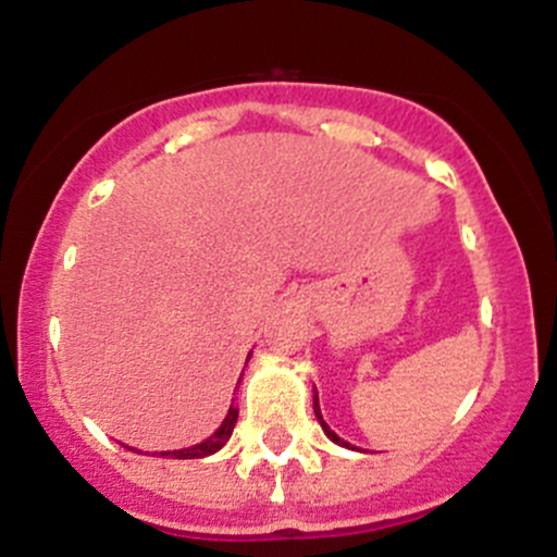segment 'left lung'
I'll return each instance as SVG.
<instances>
[{"label": "left lung", "mask_w": 557, "mask_h": 557, "mask_svg": "<svg viewBox=\"0 0 557 557\" xmlns=\"http://www.w3.org/2000/svg\"><path fill=\"white\" fill-rule=\"evenodd\" d=\"M314 413H317L319 424H322V430H324V434H327V437L332 440V443H337V445H343V447H350V443H345V440H341V437H337V434H335V432H332V430H330V426H327V421H324V419H322V411H319V395H314Z\"/></svg>", "instance_id": "left-lung-1"}]
</instances>
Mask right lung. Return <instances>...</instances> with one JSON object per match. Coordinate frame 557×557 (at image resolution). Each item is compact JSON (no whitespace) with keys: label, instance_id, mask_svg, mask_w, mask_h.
I'll use <instances>...</instances> for the list:
<instances>
[{"label":"right lung","instance_id":"obj_1","mask_svg":"<svg viewBox=\"0 0 557 557\" xmlns=\"http://www.w3.org/2000/svg\"><path fill=\"white\" fill-rule=\"evenodd\" d=\"M235 421H238V408L230 406L225 421H222V426L212 434V437H207V440H203V443H198L194 447H183V450H164V453H159V456H170V458H203V456H212V453L220 450V447L230 440V434H233V430H235Z\"/></svg>","mask_w":557,"mask_h":557}]
</instances>
